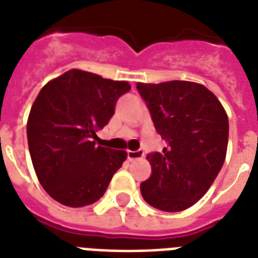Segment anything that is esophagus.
<instances>
[{
	"label": "esophagus",
	"mask_w": 258,
	"mask_h": 258,
	"mask_svg": "<svg viewBox=\"0 0 258 258\" xmlns=\"http://www.w3.org/2000/svg\"><path fill=\"white\" fill-rule=\"evenodd\" d=\"M143 155H145V151L143 150H128L127 151V158H128L130 161H134V160H139V158H143Z\"/></svg>",
	"instance_id": "1"
}]
</instances>
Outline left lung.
I'll use <instances>...</instances> for the list:
<instances>
[{
	"mask_svg": "<svg viewBox=\"0 0 258 258\" xmlns=\"http://www.w3.org/2000/svg\"><path fill=\"white\" fill-rule=\"evenodd\" d=\"M137 89L168 143L162 153L147 154L151 176L141 184V194L161 211L186 210L203 198L223 166L227 115L215 94L196 82H138Z\"/></svg>",
	"mask_w": 258,
	"mask_h": 258,
	"instance_id": "left-lung-1",
	"label": "left lung"
}]
</instances>
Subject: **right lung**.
Segmentation results:
<instances>
[{
  "instance_id": "right-lung-1",
  "label": "right lung",
  "mask_w": 258,
  "mask_h": 258,
  "mask_svg": "<svg viewBox=\"0 0 258 258\" xmlns=\"http://www.w3.org/2000/svg\"><path fill=\"white\" fill-rule=\"evenodd\" d=\"M131 85L93 73L69 70L39 92L27 123L36 176L52 199L69 207L97 202L127 153L97 146L98 130Z\"/></svg>"
}]
</instances>
